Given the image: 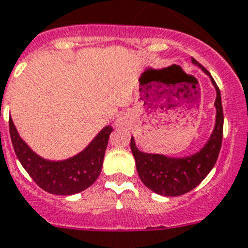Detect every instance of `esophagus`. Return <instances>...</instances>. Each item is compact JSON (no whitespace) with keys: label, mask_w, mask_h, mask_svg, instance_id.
I'll use <instances>...</instances> for the list:
<instances>
[{"label":"esophagus","mask_w":248,"mask_h":248,"mask_svg":"<svg viewBox=\"0 0 248 248\" xmlns=\"http://www.w3.org/2000/svg\"><path fill=\"white\" fill-rule=\"evenodd\" d=\"M127 124V118L124 117V116H120V117L116 120V126L121 127V126H124V124Z\"/></svg>","instance_id":"34e87169"}]
</instances>
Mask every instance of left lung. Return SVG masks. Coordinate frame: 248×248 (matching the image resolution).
Instances as JSON below:
<instances>
[{
  "instance_id": "obj_1",
  "label": "left lung",
  "mask_w": 248,
  "mask_h": 248,
  "mask_svg": "<svg viewBox=\"0 0 248 248\" xmlns=\"http://www.w3.org/2000/svg\"><path fill=\"white\" fill-rule=\"evenodd\" d=\"M191 62L201 66L203 72L211 77L212 83L217 91V98L214 103L217 108L216 127L207 145L195 155L188 156L184 159H172L159 154L142 153L136 147L134 137H131V151L134 154L136 169L141 182L157 194L166 197L185 194L201 184L202 180L213 169L214 164L217 163L222 146L223 108L220 101L219 88L204 66L198 63L194 58Z\"/></svg>"
}]
</instances>
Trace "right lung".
<instances>
[{
  "instance_id": "add662e5",
  "label": "right lung",
  "mask_w": 248,
  "mask_h": 248,
  "mask_svg": "<svg viewBox=\"0 0 248 248\" xmlns=\"http://www.w3.org/2000/svg\"><path fill=\"white\" fill-rule=\"evenodd\" d=\"M10 135L15 154L24 169L41 189L58 195H72L89 188L101 174L108 137L113 131L106 126L80 154L63 161H49L32 151L18 136L10 118Z\"/></svg>"
}]
</instances>
